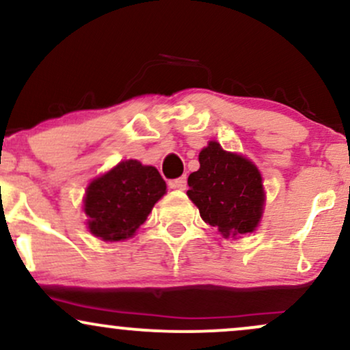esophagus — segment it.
<instances>
[{"instance_id":"1","label":"esophagus","mask_w":350,"mask_h":350,"mask_svg":"<svg viewBox=\"0 0 350 350\" xmlns=\"http://www.w3.org/2000/svg\"><path fill=\"white\" fill-rule=\"evenodd\" d=\"M170 187L171 189H180V191H184V189L187 187V178H186V176H183V178L170 180Z\"/></svg>"}]
</instances>
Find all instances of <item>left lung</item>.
I'll return each mask as SVG.
<instances>
[{
	"instance_id": "obj_1",
	"label": "left lung",
	"mask_w": 350,
	"mask_h": 350,
	"mask_svg": "<svg viewBox=\"0 0 350 350\" xmlns=\"http://www.w3.org/2000/svg\"><path fill=\"white\" fill-rule=\"evenodd\" d=\"M200 167L189 176L187 196L202 220L226 239L250 234L263 214L265 191L258 167L217 142L199 152Z\"/></svg>"
}]
</instances>
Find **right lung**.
Listing matches in <instances>:
<instances>
[{
	"label": "right lung",
	"instance_id": "right-lung-1",
	"mask_svg": "<svg viewBox=\"0 0 350 350\" xmlns=\"http://www.w3.org/2000/svg\"><path fill=\"white\" fill-rule=\"evenodd\" d=\"M164 194L166 183L154 166L136 159L118 163L88 184L83 198L88 230L105 242L130 239Z\"/></svg>",
	"mask_w": 350,
	"mask_h": 350
}]
</instances>
